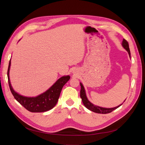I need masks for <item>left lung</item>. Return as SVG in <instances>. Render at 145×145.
I'll list each match as a JSON object with an SVG mask.
<instances>
[{
    "mask_svg": "<svg viewBox=\"0 0 145 145\" xmlns=\"http://www.w3.org/2000/svg\"><path fill=\"white\" fill-rule=\"evenodd\" d=\"M121 45H122V46L127 51V52H128L129 57L131 58V52H130L129 48V44H128V42H127L125 40V39H123ZM80 86H81L80 97L82 99V102H83V105H85V106L87 109H88L89 110H90L91 111L96 112V113H99V114H108V113H109V112L113 111L114 110H115V109H116L118 107H120L121 105L123 104L122 103L120 105H118V106H117L116 107L111 108H103V107H100V106H96V105H94V104L92 103L91 102H89L88 99V98L86 97V92H85V89L84 86H83V85L82 83H80ZM125 101H124V102H125Z\"/></svg>",
    "mask_w": 145,
    "mask_h": 145,
    "instance_id": "8db88e82",
    "label": "left lung"
}]
</instances>
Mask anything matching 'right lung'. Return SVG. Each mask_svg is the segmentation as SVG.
<instances>
[{
  "instance_id": "1",
  "label": "right lung",
  "mask_w": 145,
  "mask_h": 145,
  "mask_svg": "<svg viewBox=\"0 0 145 145\" xmlns=\"http://www.w3.org/2000/svg\"><path fill=\"white\" fill-rule=\"evenodd\" d=\"M11 66V59L8 65L7 76L10 89L15 99L20 104L32 112H43L49 111L53 108L58 102L59 96L63 86L69 79V76H65L60 77L52 85L49 89L44 93L36 97H26L22 95L13 89L10 80V69Z\"/></svg>"
}]
</instances>
